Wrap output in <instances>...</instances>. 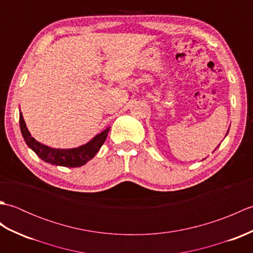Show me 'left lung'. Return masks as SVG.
Here are the masks:
<instances>
[{"mask_svg": "<svg viewBox=\"0 0 253 253\" xmlns=\"http://www.w3.org/2000/svg\"><path fill=\"white\" fill-rule=\"evenodd\" d=\"M227 133H228V132H227Z\"/></svg>", "mask_w": 253, "mask_h": 253, "instance_id": "left-lung-1", "label": "left lung"}]
</instances>
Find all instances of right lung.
<instances>
[{"mask_svg":"<svg viewBox=\"0 0 253 253\" xmlns=\"http://www.w3.org/2000/svg\"><path fill=\"white\" fill-rule=\"evenodd\" d=\"M19 125L21 135H23L26 143L28 144V147L31 150H34V152L38 157L46 163L65 166V168H79V166H83L87 163L98 153L110 131V127L106 128L105 130L96 135L92 140L82 147L74 149H53L38 142L35 138L31 137L30 132L27 129L21 113H19Z\"/></svg>","mask_w":253,"mask_h":253,"instance_id":"1","label":"right lung"}]
</instances>
